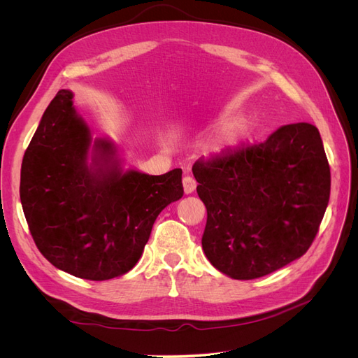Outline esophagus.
Instances as JSON below:
<instances>
[{"mask_svg":"<svg viewBox=\"0 0 358 358\" xmlns=\"http://www.w3.org/2000/svg\"><path fill=\"white\" fill-rule=\"evenodd\" d=\"M182 183H183V191H185V194H191V192L196 191V188H197L196 179L191 178V176H183Z\"/></svg>","mask_w":358,"mask_h":358,"instance_id":"34e87169","label":"esophagus"}]
</instances>
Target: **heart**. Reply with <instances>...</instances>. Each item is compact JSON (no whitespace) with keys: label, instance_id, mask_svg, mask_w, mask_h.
<instances>
[{"label":"heart","instance_id":"1","mask_svg":"<svg viewBox=\"0 0 358 358\" xmlns=\"http://www.w3.org/2000/svg\"><path fill=\"white\" fill-rule=\"evenodd\" d=\"M246 131H248V125H246V124H242V125H239V127H236L234 131L230 133L229 138H230V140H236V138L242 137L243 134H246Z\"/></svg>","mask_w":358,"mask_h":358}]
</instances>
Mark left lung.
I'll use <instances>...</instances> for the list:
<instances>
[{"instance_id": "obj_1", "label": "left lung", "mask_w": 358, "mask_h": 358, "mask_svg": "<svg viewBox=\"0 0 358 358\" xmlns=\"http://www.w3.org/2000/svg\"><path fill=\"white\" fill-rule=\"evenodd\" d=\"M208 210L201 237L213 267L255 279L305 254L330 199V166L317 127L278 128L263 143L242 145L192 166Z\"/></svg>"}]
</instances>
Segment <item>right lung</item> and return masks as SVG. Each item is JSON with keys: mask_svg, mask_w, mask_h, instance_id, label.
Masks as SVG:
<instances>
[{"mask_svg": "<svg viewBox=\"0 0 358 358\" xmlns=\"http://www.w3.org/2000/svg\"><path fill=\"white\" fill-rule=\"evenodd\" d=\"M61 90L43 113L20 169V203L49 263L73 276L106 280L142 257L159 212L183 196L182 170L159 176L122 171L116 148L95 140Z\"/></svg>", "mask_w": 358, "mask_h": 358, "instance_id": "add662e5", "label": "right lung"}]
</instances>
